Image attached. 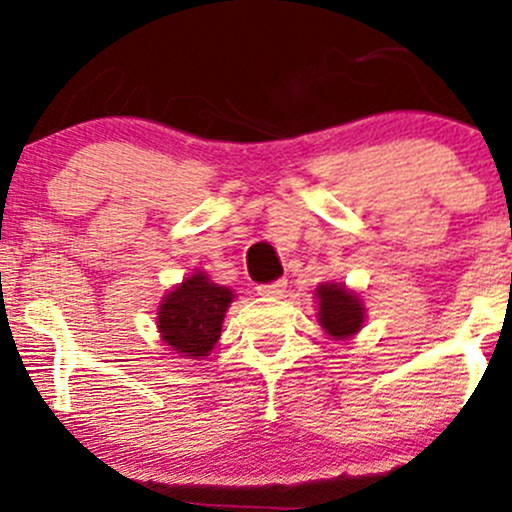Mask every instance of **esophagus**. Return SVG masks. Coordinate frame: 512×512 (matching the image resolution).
<instances>
[{
    "label": "esophagus",
    "instance_id": "esophagus-1",
    "mask_svg": "<svg viewBox=\"0 0 512 512\" xmlns=\"http://www.w3.org/2000/svg\"><path fill=\"white\" fill-rule=\"evenodd\" d=\"M287 289V280H277V282H270V285H260L257 287V292L262 294V297H282Z\"/></svg>",
    "mask_w": 512,
    "mask_h": 512
}]
</instances>
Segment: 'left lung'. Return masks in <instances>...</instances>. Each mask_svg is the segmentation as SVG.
<instances>
[{
  "label": "left lung",
  "mask_w": 512,
  "mask_h": 512,
  "mask_svg": "<svg viewBox=\"0 0 512 512\" xmlns=\"http://www.w3.org/2000/svg\"><path fill=\"white\" fill-rule=\"evenodd\" d=\"M317 322L334 342H349L361 332L366 322L364 299L344 282H322L314 289Z\"/></svg>",
  "instance_id": "obj_1"
}]
</instances>
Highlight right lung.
<instances>
[{"label": "right lung", "mask_w": 512, "mask_h": 512, "mask_svg": "<svg viewBox=\"0 0 512 512\" xmlns=\"http://www.w3.org/2000/svg\"><path fill=\"white\" fill-rule=\"evenodd\" d=\"M235 292L210 280L208 272L195 270L158 304L156 327L160 342L183 359H205L218 344L225 312Z\"/></svg>", "instance_id": "1"}]
</instances>
